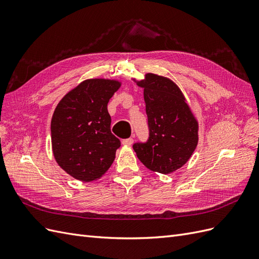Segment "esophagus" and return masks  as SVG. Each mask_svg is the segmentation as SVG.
Returning <instances> with one entry per match:
<instances>
[{
	"mask_svg": "<svg viewBox=\"0 0 259 259\" xmlns=\"http://www.w3.org/2000/svg\"><path fill=\"white\" fill-rule=\"evenodd\" d=\"M133 143H134V139L133 138H126L122 140V145L124 146H131Z\"/></svg>",
	"mask_w": 259,
	"mask_h": 259,
	"instance_id": "esophagus-1",
	"label": "esophagus"
}]
</instances>
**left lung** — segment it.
Returning a JSON list of instances; mask_svg holds the SVG:
<instances>
[{
	"mask_svg": "<svg viewBox=\"0 0 259 259\" xmlns=\"http://www.w3.org/2000/svg\"><path fill=\"white\" fill-rule=\"evenodd\" d=\"M134 82L144 89L149 139L134 144L137 158L152 171L169 174L191 158L199 142V123L183 92L168 77L147 73Z\"/></svg>",
	"mask_w": 259,
	"mask_h": 259,
	"instance_id": "obj_1",
	"label": "left lung"
}]
</instances>
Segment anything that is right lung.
I'll return each mask as SVG.
<instances>
[{"label":"right lung","mask_w":259,"mask_h":259,"mask_svg":"<svg viewBox=\"0 0 259 259\" xmlns=\"http://www.w3.org/2000/svg\"><path fill=\"white\" fill-rule=\"evenodd\" d=\"M121 84L111 79L85 80L55 109L51 122L54 158L77 180H97L114 161L121 143L111 133L107 106Z\"/></svg>","instance_id":"obj_1"}]
</instances>
